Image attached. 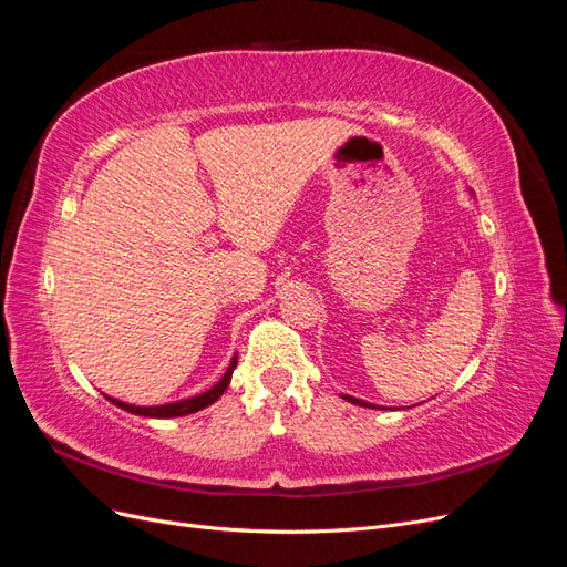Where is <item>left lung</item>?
Here are the masks:
<instances>
[{
  "instance_id": "8db88e82",
  "label": "left lung",
  "mask_w": 567,
  "mask_h": 567,
  "mask_svg": "<svg viewBox=\"0 0 567 567\" xmlns=\"http://www.w3.org/2000/svg\"><path fill=\"white\" fill-rule=\"evenodd\" d=\"M342 400H348V402H352V404H359V406H367V409H381V406H373V404H369V402H364V400L350 398V394H342Z\"/></svg>"
}]
</instances>
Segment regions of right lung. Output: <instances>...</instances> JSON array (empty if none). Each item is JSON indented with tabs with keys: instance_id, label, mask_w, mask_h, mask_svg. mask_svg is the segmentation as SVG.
Here are the masks:
<instances>
[{
	"instance_id": "right-lung-1",
	"label": "right lung",
	"mask_w": 567,
	"mask_h": 567,
	"mask_svg": "<svg viewBox=\"0 0 567 567\" xmlns=\"http://www.w3.org/2000/svg\"><path fill=\"white\" fill-rule=\"evenodd\" d=\"M236 364H238V357H231L229 369H227L225 375H221L219 383H215L210 390L196 394V398H186V400L161 404V406H134V404L120 402V400H113V398H109V400L115 406L125 409V411H130V414H136V416H148V419H177V416H186V414H194V411H200L205 406H210L213 402H217L221 398V394H225V390L229 388V381H231V373H234Z\"/></svg>"
}]
</instances>
